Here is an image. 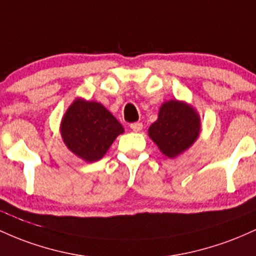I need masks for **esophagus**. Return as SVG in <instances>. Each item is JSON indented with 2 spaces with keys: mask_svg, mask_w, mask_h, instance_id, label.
<instances>
[{
  "mask_svg": "<svg viewBox=\"0 0 256 256\" xmlns=\"http://www.w3.org/2000/svg\"><path fill=\"white\" fill-rule=\"evenodd\" d=\"M130 128H132V130H134V132H140L142 129V123H140V122L132 123Z\"/></svg>",
  "mask_w": 256,
  "mask_h": 256,
  "instance_id": "1",
  "label": "esophagus"
}]
</instances>
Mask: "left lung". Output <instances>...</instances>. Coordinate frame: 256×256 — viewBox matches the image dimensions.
<instances>
[{
	"label": "left lung",
	"instance_id": "left-lung-1",
	"mask_svg": "<svg viewBox=\"0 0 256 256\" xmlns=\"http://www.w3.org/2000/svg\"><path fill=\"white\" fill-rule=\"evenodd\" d=\"M200 130L196 110L184 102L169 100L160 106L158 118L148 128V136L163 154L175 158L196 142Z\"/></svg>",
	"mask_w": 256,
	"mask_h": 256
}]
</instances>
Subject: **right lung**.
Wrapping results in <instances>:
<instances>
[{"instance_id": "right-lung-1", "label": "right lung", "mask_w": 256, "mask_h": 256, "mask_svg": "<svg viewBox=\"0 0 256 256\" xmlns=\"http://www.w3.org/2000/svg\"><path fill=\"white\" fill-rule=\"evenodd\" d=\"M124 132L122 124L100 102L76 99L64 114L60 133L71 152L86 162H96Z\"/></svg>"}]
</instances>
